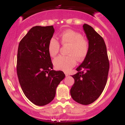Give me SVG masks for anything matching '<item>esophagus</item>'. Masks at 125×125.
Segmentation results:
<instances>
[{
	"mask_svg": "<svg viewBox=\"0 0 125 125\" xmlns=\"http://www.w3.org/2000/svg\"><path fill=\"white\" fill-rule=\"evenodd\" d=\"M65 76L66 77H67V76H69V74H68V73H65Z\"/></svg>",
	"mask_w": 125,
	"mask_h": 125,
	"instance_id": "34e87169",
	"label": "esophagus"
}]
</instances>
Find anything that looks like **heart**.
<instances>
[{
  "mask_svg": "<svg viewBox=\"0 0 125 125\" xmlns=\"http://www.w3.org/2000/svg\"><path fill=\"white\" fill-rule=\"evenodd\" d=\"M61 42L62 45H69L68 56L60 55L56 57L53 63L56 69L68 72L76 64V59L82 61L85 59L89 52V43L81 34L72 30H66L61 33ZM60 44L54 37H51L48 42V50L49 55L54 57L59 52Z\"/></svg>",
  "mask_w": 125,
  "mask_h": 125,
  "instance_id": "obj_1",
  "label": "heart"
}]
</instances>
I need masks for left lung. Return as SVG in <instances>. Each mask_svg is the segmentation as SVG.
Returning a JSON list of instances; mask_svg holds the SVG:
<instances>
[{
	"mask_svg": "<svg viewBox=\"0 0 125 125\" xmlns=\"http://www.w3.org/2000/svg\"><path fill=\"white\" fill-rule=\"evenodd\" d=\"M83 29L89 42L88 55L76 68L78 72L72 76L74 83L71 94L75 101L82 105L94 102L103 92L107 83L109 61L104 39L89 25Z\"/></svg>",
	"mask_w": 125,
	"mask_h": 125,
	"instance_id": "8db88e82",
	"label": "left lung"
}]
</instances>
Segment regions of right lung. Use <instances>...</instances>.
I'll return each mask as SVG.
<instances>
[{
  "label": "right lung",
  "mask_w": 125,
  "mask_h": 125,
  "mask_svg": "<svg viewBox=\"0 0 125 125\" xmlns=\"http://www.w3.org/2000/svg\"><path fill=\"white\" fill-rule=\"evenodd\" d=\"M54 32L52 25L33 27L19 44V81L27 98L37 106H44L53 100L56 88L65 76L62 71L52 70L48 46Z\"/></svg>",
  "instance_id": "1"
}]
</instances>
